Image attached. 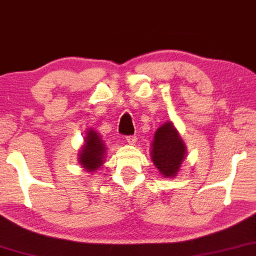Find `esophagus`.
Segmentation results:
<instances>
[{
	"mask_svg": "<svg viewBox=\"0 0 256 256\" xmlns=\"http://www.w3.org/2000/svg\"><path fill=\"white\" fill-rule=\"evenodd\" d=\"M125 140L130 145H136V143H137V137H134V136H128L125 138Z\"/></svg>",
	"mask_w": 256,
	"mask_h": 256,
	"instance_id": "esophagus-1",
	"label": "esophagus"
}]
</instances>
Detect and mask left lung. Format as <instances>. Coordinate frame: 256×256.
<instances>
[{"label": "left lung", "mask_w": 256, "mask_h": 256, "mask_svg": "<svg viewBox=\"0 0 256 256\" xmlns=\"http://www.w3.org/2000/svg\"><path fill=\"white\" fill-rule=\"evenodd\" d=\"M150 156L152 163L166 178H174L180 172L186 157V146L172 122H166L154 132Z\"/></svg>", "instance_id": "8db88e82"}]
</instances>
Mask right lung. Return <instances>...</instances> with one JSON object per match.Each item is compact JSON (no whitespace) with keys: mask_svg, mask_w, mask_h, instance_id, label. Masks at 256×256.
Segmentation results:
<instances>
[{"mask_svg":"<svg viewBox=\"0 0 256 256\" xmlns=\"http://www.w3.org/2000/svg\"><path fill=\"white\" fill-rule=\"evenodd\" d=\"M106 150L108 148H106L102 136L92 128H87L86 136L84 137V144L78 154V160H79L80 166L86 172H96L104 166L105 158L108 157Z\"/></svg>","mask_w":256,"mask_h":256,"instance_id":"right-lung-1","label":"right lung"}]
</instances>
